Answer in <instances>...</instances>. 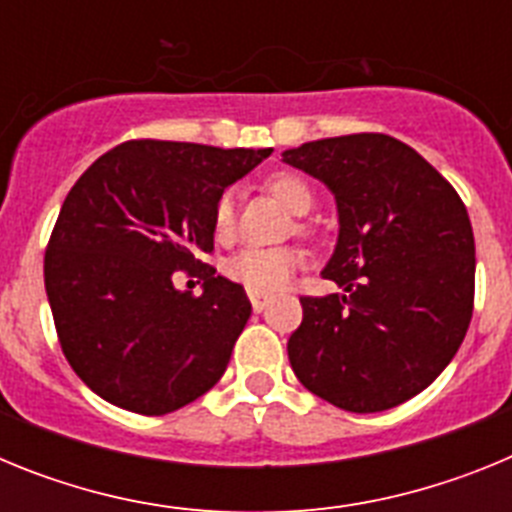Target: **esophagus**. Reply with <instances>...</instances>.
Returning a JSON list of instances; mask_svg holds the SVG:
<instances>
[{"mask_svg": "<svg viewBox=\"0 0 512 512\" xmlns=\"http://www.w3.org/2000/svg\"><path fill=\"white\" fill-rule=\"evenodd\" d=\"M248 297H251V307L256 312H261L271 302V297L269 295H261V292H248Z\"/></svg>", "mask_w": 512, "mask_h": 512, "instance_id": "1", "label": "esophagus"}]
</instances>
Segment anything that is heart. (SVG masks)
Segmentation results:
<instances>
[{"mask_svg": "<svg viewBox=\"0 0 512 512\" xmlns=\"http://www.w3.org/2000/svg\"><path fill=\"white\" fill-rule=\"evenodd\" d=\"M269 189L289 212L295 215H307L315 202L310 184L297 174L279 171L266 179ZM212 225H215L217 238H230L235 228V194L225 192L217 200L215 212H212ZM302 264V256L297 248L279 246V248H241L225 261V277L243 284L251 292H274L282 289L295 274L297 266Z\"/></svg>", "mask_w": 512, "mask_h": 512, "instance_id": "b5f03b06", "label": "heart"}]
</instances>
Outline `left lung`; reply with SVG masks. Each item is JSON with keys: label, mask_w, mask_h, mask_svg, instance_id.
<instances>
[{"label": "left lung", "mask_w": 512, "mask_h": 512, "mask_svg": "<svg viewBox=\"0 0 512 512\" xmlns=\"http://www.w3.org/2000/svg\"><path fill=\"white\" fill-rule=\"evenodd\" d=\"M282 158L336 197L338 241L323 277L343 289L300 297L289 364L312 395L348 413L395 408L423 392L467 336V207L418 151L390 135L312 140Z\"/></svg>", "instance_id": "obj_1"}]
</instances>
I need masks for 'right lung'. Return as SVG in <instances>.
<instances>
[{
	"mask_svg": "<svg viewBox=\"0 0 512 512\" xmlns=\"http://www.w3.org/2000/svg\"><path fill=\"white\" fill-rule=\"evenodd\" d=\"M269 153L128 140L71 187L45 248V292L63 356L102 400L166 415L220 382L251 302L197 256L212 251L220 194ZM174 270L205 278L203 295L179 293Z\"/></svg>",
	"mask_w": 512,
	"mask_h": 512,
	"instance_id": "add662e5",
	"label": "right lung"
}]
</instances>
